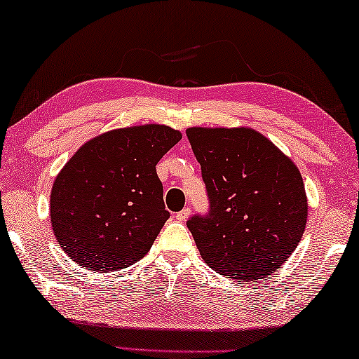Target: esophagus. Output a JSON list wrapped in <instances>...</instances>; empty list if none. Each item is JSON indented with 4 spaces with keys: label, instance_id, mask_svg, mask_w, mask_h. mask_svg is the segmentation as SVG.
I'll return each instance as SVG.
<instances>
[{
    "label": "esophagus",
    "instance_id": "1",
    "mask_svg": "<svg viewBox=\"0 0 359 359\" xmlns=\"http://www.w3.org/2000/svg\"><path fill=\"white\" fill-rule=\"evenodd\" d=\"M189 213H191V210H189V208H184V210L178 211V213H176L175 218L178 219V221H186V219H187V216H189Z\"/></svg>",
    "mask_w": 359,
    "mask_h": 359
}]
</instances>
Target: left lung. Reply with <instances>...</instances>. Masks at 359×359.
Here are the masks:
<instances>
[{
    "mask_svg": "<svg viewBox=\"0 0 359 359\" xmlns=\"http://www.w3.org/2000/svg\"><path fill=\"white\" fill-rule=\"evenodd\" d=\"M202 168L207 213L187 219L202 259L227 278L269 277L296 250L307 222L302 176L251 128L186 130Z\"/></svg>",
    "mask_w": 359,
    "mask_h": 359,
    "instance_id": "8db88e82",
    "label": "left lung"
}]
</instances>
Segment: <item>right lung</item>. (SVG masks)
Instances as JSON below:
<instances>
[{"label": "right lung", "mask_w": 359, "mask_h": 359, "mask_svg": "<svg viewBox=\"0 0 359 359\" xmlns=\"http://www.w3.org/2000/svg\"><path fill=\"white\" fill-rule=\"evenodd\" d=\"M181 140L167 126H141L90 140L58 173L50 222L79 266L113 272L140 261L170 218L156 165Z\"/></svg>", "instance_id": "1"}]
</instances>
